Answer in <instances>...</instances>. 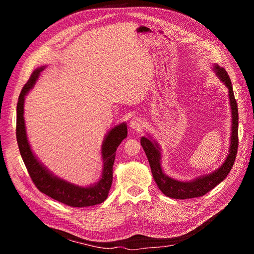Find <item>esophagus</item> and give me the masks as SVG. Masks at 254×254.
Returning <instances> with one entry per match:
<instances>
[{"label": "esophagus", "mask_w": 254, "mask_h": 254, "mask_svg": "<svg viewBox=\"0 0 254 254\" xmlns=\"http://www.w3.org/2000/svg\"><path fill=\"white\" fill-rule=\"evenodd\" d=\"M130 128H131L132 130H135V131H139V130L143 127V121L137 118V117H134L131 119V121H130Z\"/></svg>", "instance_id": "1"}]
</instances>
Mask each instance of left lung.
<instances>
[{"instance_id": "1", "label": "left lung", "mask_w": 254, "mask_h": 254, "mask_svg": "<svg viewBox=\"0 0 254 254\" xmlns=\"http://www.w3.org/2000/svg\"><path fill=\"white\" fill-rule=\"evenodd\" d=\"M213 71L216 74L218 79L225 84L228 89V96L230 108H231L232 115V125H231V137H230V146L229 152L226 160L224 161L217 170L214 172L196 177L190 181H181L172 178L167 176L162 170V152L159 143L153 140L151 135L147 137L142 136L141 145L146 153V157L148 159V162L151 168V173L153 180L156 181L158 188L162 193L174 199H189L200 197L206 194L207 191L213 190L215 187L225 180L227 175L231 171L236 158V152L238 147V110L237 104L233 93V88L231 80L228 73L224 67L219 66L218 64L213 65Z\"/></svg>"}]
</instances>
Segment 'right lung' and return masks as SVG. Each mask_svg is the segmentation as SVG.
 Returning <instances> with one entry per match:
<instances>
[{"label":"right lung","mask_w":254,"mask_h":254,"mask_svg":"<svg viewBox=\"0 0 254 254\" xmlns=\"http://www.w3.org/2000/svg\"><path fill=\"white\" fill-rule=\"evenodd\" d=\"M45 65L37 67L30 75L28 81L23 87L17 105V142L21 157L23 159L28 174L35 186L43 194L55 199V200L74 207L91 206L104 202L108 197L112 184V171L115 159V151L119 145L127 136V125L122 123L111 128L102 144L103 171L99 180L87 187H81L68 182L58 176L54 175L49 168L45 167L34 153L27 139L25 120H24V103L25 96L35 86Z\"/></svg>","instance_id":"add662e5"}]
</instances>
